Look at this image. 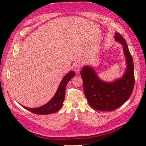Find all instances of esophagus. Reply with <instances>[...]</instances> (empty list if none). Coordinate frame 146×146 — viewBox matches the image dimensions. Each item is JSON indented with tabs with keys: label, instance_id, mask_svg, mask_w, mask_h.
<instances>
[{
	"label": "esophagus",
	"instance_id": "34e87169",
	"mask_svg": "<svg viewBox=\"0 0 146 146\" xmlns=\"http://www.w3.org/2000/svg\"><path fill=\"white\" fill-rule=\"evenodd\" d=\"M80 68H81V67H80V65L78 63H75L73 64V69H74V70H75V71L76 73H78V71L80 70Z\"/></svg>",
	"mask_w": 146,
	"mask_h": 146
}]
</instances>
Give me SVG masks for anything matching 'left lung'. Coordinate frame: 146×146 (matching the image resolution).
I'll return each mask as SVG.
<instances>
[{
	"label": "left lung",
	"mask_w": 146,
	"mask_h": 146,
	"mask_svg": "<svg viewBox=\"0 0 146 146\" xmlns=\"http://www.w3.org/2000/svg\"><path fill=\"white\" fill-rule=\"evenodd\" d=\"M114 39L122 46L126 68L123 75L111 82L100 78L92 66H83L80 71L83 82V90L89 105L95 110L112 111L128 100L134 86L133 59L123 37L115 33Z\"/></svg>",
	"instance_id": "8db88e82"
}]
</instances>
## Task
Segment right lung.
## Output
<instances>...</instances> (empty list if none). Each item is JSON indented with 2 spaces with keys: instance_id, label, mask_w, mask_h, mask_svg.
<instances>
[{
  "instance_id": "right-lung-1",
  "label": "right lung",
  "mask_w": 146,
  "mask_h": 146,
  "mask_svg": "<svg viewBox=\"0 0 146 146\" xmlns=\"http://www.w3.org/2000/svg\"><path fill=\"white\" fill-rule=\"evenodd\" d=\"M75 73L72 70L70 71L62 79L54 95L48 103L37 108H29L21 105L25 109L31 112L38 115H48L56 113L63 106L65 98V90L68 82L75 76Z\"/></svg>"
}]
</instances>
